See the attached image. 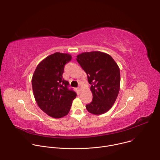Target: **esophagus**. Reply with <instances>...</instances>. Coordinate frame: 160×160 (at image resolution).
Listing matches in <instances>:
<instances>
[{
  "mask_svg": "<svg viewBox=\"0 0 160 160\" xmlns=\"http://www.w3.org/2000/svg\"><path fill=\"white\" fill-rule=\"evenodd\" d=\"M78 89H79V90H80V92H81L82 90V85H79Z\"/></svg>",
  "mask_w": 160,
  "mask_h": 160,
  "instance_id": "esophagus-1",
  "label": "esophagus"
}]
</instances>
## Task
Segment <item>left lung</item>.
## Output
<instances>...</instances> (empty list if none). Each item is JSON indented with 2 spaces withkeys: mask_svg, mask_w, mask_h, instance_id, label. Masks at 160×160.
<instances>
[{
  "mask_svg": "<svg viewBox=\"0 0 160 160\" xmlns=\"http://www.w3.org/2000/svg\"><path fill=\"white\" fill-rule=\"evenodd\" d=\"M77 61L91 85L93 98L86 105L87 110L96 115L106 112L115 103L120 91L119 66L110 55L100 51L82 52L77 56Z\"/></svg>",
  "mask_w": 160,
  "mask_h": 160,
  "instance_id": "left-lung-1",
  "label": "left lung"
}]
</instances>
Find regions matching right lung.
Here are the masks:
<instances>
[{
  "instance_id": "add662e5",
  "label": "right lung",
  "mask_w": 160,
  "mask_h": 160,
  "mask_svg": "<svg viewBox=\"0 0 160 160\" xmlns=\"http://www.w3.org/2000/svg\"><path fill=\"white\" fill-rule=\"evenodd\" d=\"M71 54L55 52L39 62L32 78L33 93L38 107L48 115L61 118L70 112L77 94L68 88L69 82L62 78L64 65Z\"/></svg>"
}]
</instances>
